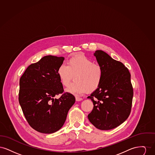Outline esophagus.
<instances>
[{
  "label": "esophagus",
  "instance_id": "esophagus-1",
  "mask_svg": "<svg viewBox=\"0 0 155 155\" xmlns=\"http://www.w3.org/2000/svg\"><path fill=\"white\" fill-rule=\"evenodd\" d=\"M75 100H76V101H81L82 100V98L76 96V97H75Z\"/></svg>",
  "mask_w": 155,
  "mask_h": 155
}]
</instances>
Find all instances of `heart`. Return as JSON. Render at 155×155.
Instances as JSON below:
<instances>
[{
    "mask_svg": "<svg viewBox=\"0 0 155 155\" xmlns=\"http://www.w3.org/2000/svg\"><path fill=\"white\" fill-rule=\"evenodd\" d=\"M61 84L68 87L74 76L75 82L67 89L68 92L80 95L93 92L100 86L103 77L102 66L93 63L82 54H78L68 59L67 66L62 64L57 70Z\"/></svg>",
    "mask_w": 155,
    "mask_h": 155,
    "instance_id": "1",
    "label": "heart"
}]
</instances>
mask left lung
I'll return each mask as SVG.
<instances>
[{
  "mask_svg": "<svg viewBox=\"0 0 155 155\" xmlns=\"http://www.w3.org/2000/svg\"><path fill=\"white\" fill-rule=\"evenodd\" d=\"M94 56L103 68V77L99 88L88 97L94 103L88 117L97 129L109 130L124 123L130 114L134 94L131 74L121 62L106 52L97 50Z\"/></svg>",
  "mask_w": 155,
  "mask_h": 155,
  "instance_id": "left-lung-1",
  "label": "left lung"
}]
</instances>
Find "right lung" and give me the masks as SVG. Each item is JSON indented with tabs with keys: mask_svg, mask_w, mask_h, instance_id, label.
Listing matches in <instances>:
<instances>
[{
	"mask_svg": "<svg viewBox=\"0 0 155 155\" xmlns=\"http://www.w3.org/2000/svg\"><path fill=\"white\" fill-rule=\"evenodd\" d=\"M64 58L46 56L27 68L20 79L19 103L30 126L39 133L52 134L64 124L75 99L65 92L57 73ZM59 94V99L54 97Z\"/></svg>",
	"mask_w": 155,
	"mask_h": 155,
	"instance_id": "1",
	"label": "right lung"
}]
</instances>
